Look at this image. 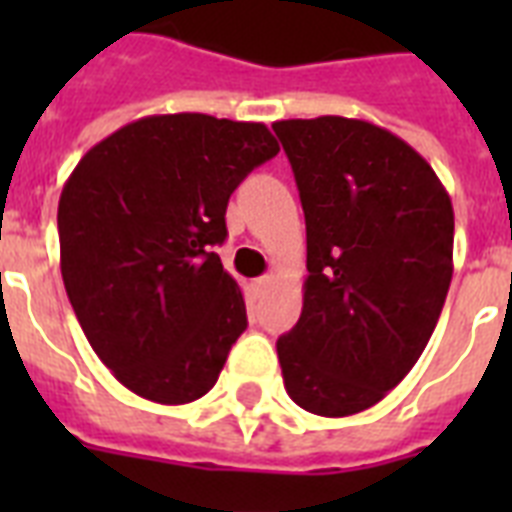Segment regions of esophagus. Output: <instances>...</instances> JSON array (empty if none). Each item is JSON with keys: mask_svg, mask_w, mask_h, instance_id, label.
<instances>
[{"mask_svg": "<svg viewBox=\"0 0 512 512\" xmlns=\"http://www.w3.org/2000/svg\"><path fill=\"white\" fill-rule=\"evenodd\" d=\"M273 287V279L271 276H263V279L252 281V292H255V297H263L268 289Z\"/></svg>", "mask_w": 512, "mask_h": 512, "instance_id": "esophagus-1", "label": "esophagus"}]
</instances>
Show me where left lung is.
I'll return each instance as SVG.
<instances>
[{
	"label": "left lung",
	"instance_id": "8db88e82",
	"mask_svg": "<svg viewBox=\"0 0 512 512\" xmlns=\"http://www.w3.org/2000/svg\"><path fill=\"white\" fill-rule=\"evenodd\" d=\"M308 236L303 313L279 337L289 398L348 417L388 396L438 324L452 284L454 209L406 140L364 119L273 124Z\"/></svg>",
	"mask_w": 512,
	"mask_h": 512
}]
</instances>
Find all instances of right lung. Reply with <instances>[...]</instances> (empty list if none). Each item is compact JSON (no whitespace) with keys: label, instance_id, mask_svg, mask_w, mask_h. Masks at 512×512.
Here are the masks:
<instances>
[{"label":"right lung","instance_id":"add662e5","mask_svg":"<svg viewBox=\"0 0 512 512\" xmlns=\"http://www.w3.org/2000/svg\"><path fill=\"white\" fill-rule=\"evenodd\" d=\"M279 154L260 122L159 114L82 156L58 204L60 273L84 335L124 388L191 404L247 329L244 297L212 252L236 185Z\"/></svg>","mask_w":512,"mask_h":512}]
</instances>
